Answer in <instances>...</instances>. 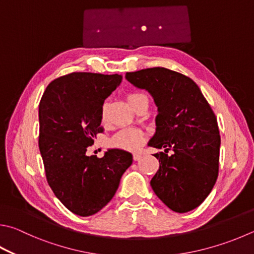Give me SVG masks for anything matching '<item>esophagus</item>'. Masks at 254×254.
<instances>
[{
  "label": "esophagus",
  "mask_w": 254,
  "mask_h": 254,
  "mask_svg": "<svg viewBox=\"0 0 254 254\" xmlns=\"http://www.w3.org/2000/svg\"><path fill=\"white\" fill-rule=\"evenodd\" d=\"M141 154L140 153H134V154H133V160H134V161H139L140 159H141Z\"/></svg>",
  "instance_id": "obj_1"
}]
</instances>
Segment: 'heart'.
Listing matches in <instances>:
<instances>
[{"label": "heart", "mask_w": 254, "mask_h": 254, "mask_svg": "<svg viewBox=\"0 0 254 254\" xmlns=\"http://www.w3.org/2000/svg\"><path fill=\"white\" fill-rule=\"evenodd\" d=\"M143 96L145 95L142 93H131L127 95V102L132 105ZM102 119L105 120V108L102 110ZM143 142H144V136H143V133L141 131L133 130V128H126V130L120 131L113 137L112 144L124 150H137L142 146Z\"/></svg>", "instance_id": "heart-1"}]
</instances>
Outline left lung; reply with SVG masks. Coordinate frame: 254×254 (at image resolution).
<instances>
[{"instance_id": "1", "label": "left lung", "mask_w": 254, "mask_h": 254, "mask_svg": "<svg viewBox=\"0 0 254 254\" xmlns=\"http://www.w3.org/2000/svg\"><path fill=\"white\" fill-rule=\"evenodd\" d=\"M126 79L149 92L158 108L155 133L147 145L160 168L151 180L156 196L179 213L199 206L219 173L221 137L218 121L200 87L190 77L165 67L128 72ZM174 151L172 156L166 153Z\"/></svg>"}]
</instances>
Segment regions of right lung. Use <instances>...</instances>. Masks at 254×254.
Segmentation results:
<instances>
[{"label":"right lung","mask_w":254,"mask_h":254,"mask_svg":"<svg viewBox=\"0 0 254 254\" xmlns=\"http://www.w3.org/2000/svg\"><path fill=\"white\" fill-rule=\"evenodd\" d=\"M121 82L119 74L74 72L51 82L39 105V147L48 183L80 216L103 209L132 164L130 152L120 149H109L101 159L85 154L104 131V101Z\"/></svg>","instance_id":"add662e5"}]
</instances>
